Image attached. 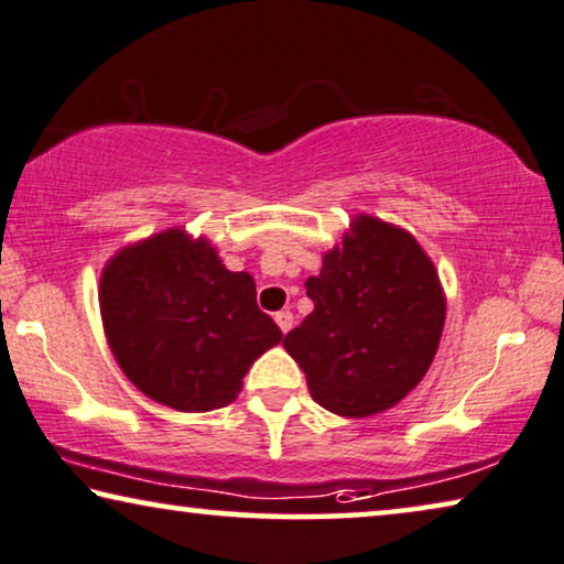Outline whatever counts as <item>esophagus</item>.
I'll list each match as a JSON object with an SVG mask.
<instances>
[{
    "instance_id": "34e87169",
    "label": "esophagus",
    "mask_w": 564,
    "mask_h": 564,
    "mask_svg": "<svg viewBox=\"0 0 564 564\" xmlns=\"http://www.w3.org/2000/svg\"><path fill=\"white\" fill-rule=\"evenodd\" d=\"M273 318H275V324H279V329L283 334L291 332V326H293V314H291V311H279V314H275Z\"/></svg>"
}]
</instances>
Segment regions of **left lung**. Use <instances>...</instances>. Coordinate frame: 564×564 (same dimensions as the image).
I'll list each match as a JSON object with an SVG mask.
<instances>
[{
  "instance_id": "8db88e82",
  "label": "left lung",
  "mask_w": 564,
  "mask_h": 564,
  "mask_svg": "<svg viewBox=\"0 0 564 564\" xmlns=\"http://www.w3.org/2000/svg\"><path fill=\"white\" fill-rule=\"evenodd\" d=\"M314 311L285 334L318 405L344 417L392 408L423 380L438 349L445 299L413 235L375 217L324 256L306 281Z\"/></svg>"
}]
</instances>
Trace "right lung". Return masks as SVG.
<instances>
[{"mask_svg": "<svg viewBox=\"0 0 564 564\" xmlns=\"http://www.w3.org/2000/svg\"><path fill=\"white\" fill-rule=\"evenodd\" d=\"M98 299L123 375L184 413L230 405L248 367L283 339L258 308L253 275L228 271L215 248L184 230L121 250Z\"/></svg>", "mask_w": 564, "mask_h": 564, "instance_id": "obj_1", "label": "right lung"}]
</instances>
